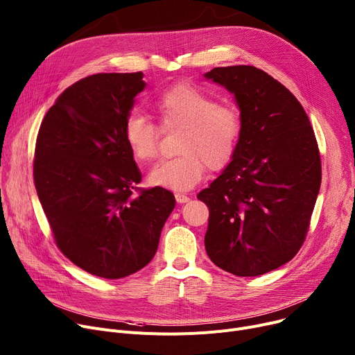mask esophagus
<instances>
[{
    "instance_id": "34e87169",
    "label": "esophagus",
    "mask_w": 355,
    "mask_h": 355,
    "mask_svg": "<svg viewBox=\"0 0 355 355\" xmlns=\"http://www.w3.org/2000/svg\"><path fill=\"white\" fill-rule=\"evenodd\" d=\"M175 200H177V202H188V201H190V197H188V196H185V194H181V193H177L175 194Z\"/></svg>"
}]
</instances>
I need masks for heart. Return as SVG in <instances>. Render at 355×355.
Returning a JSON list of instances; mask_svg holds the SVG:
<instances>
[{"instance_id":"obj_1","label":"heart","mask_w":355,"mask_h":355,"mask_svg":"<svg viewBox=\"0 0 355 355\" xmlns=\"http://www.w3.org/2000/svg\"><path fill=\"white\" fill-rule=\"evenodd\" d=\"M154 112L164 131L181 130L173 158L154 165L148 180L153 185L184 191L197 185L205 167L221 170L239 150L244 132L240 110L221 104L212 94L188 84H178L155 98ZM159 128L137 111L127 114L123 135L132 157L151 161L158 153Z\"/></svg>"}]
</instances>
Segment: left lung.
<instances>
[{"mask_svg": "<svg viewBox=\"0 0 355 355\" xmlns=\"http://www.w3.org/2000/svg\"><path fill=\"white\" fill-rule=\"evenodd\" d=\"M234 92L244 132L223 174L198 193L209 217L205 250L239 277L270 272L302 247L321 185L314 130L294 94L252 65L205 74Z\"/></svg>", "mask_w": 355, "mask_h": 355, "instance_id": "obj_1", "label": "left lung"}]
</instances>
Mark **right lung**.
I'll use <instances>...</instances> for the list:
<instances>
[{"mask_svg": "<svg viewBox=\"0 0 355 355\" xmlns=\"http://www.w3.org/2000/svg\"><path fill=\"white\" fill-rule=\"evenodd\" d=\"M143 73L88 76L64 89L41 123L34 184L60 251L84 271L123 278L146 267L175 205L162 187L139 188L123 135Z\"/></svg>", "mask_w": 355, "mask_h": 355, "instance_id": "1", "label": "right lung"}]
</instances>
